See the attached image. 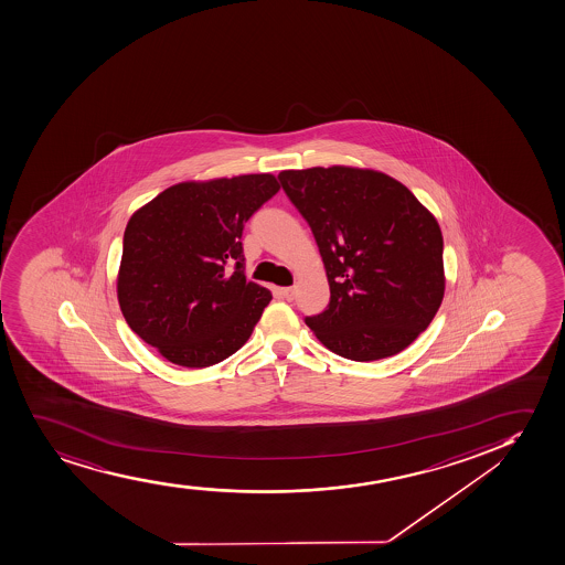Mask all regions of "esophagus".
<instances>
[{"mask_svg": "<svg viewBox=\"0 0 565 565\" xmlns=\"http://www.w3.org/2000/svg\"><path fill=\"white\" fill-rule=\"evenodd\" d=\"M279 292H281V297L286 298V300H292V298H295V287H281Z\"/></svg>", "mask_w": 565, "mask_h": 565, "instance_id": "esophagus-1", "label": "esophagus"}]
</instances>
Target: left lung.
<instances>
[{"label": "left lung", "instance_id": "obj_1", "mask_svg": "<svg viewBox=\"0 0 565 565\" xmlns=\"http://www.w3.org/2000/svg\"><path fill=\"white\" fill-rule=\"evenodd\" d=\"M278 178L310 225L329 278V305L306 318L308 327L349 361H380L406 349L444 300L436 217L383 172L313 167Z\"/></svg>", "mask_w": 565, "mask_h": 565}]
</instances>
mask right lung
<instances>
[{"label":"right lung","instance_id":"1","mask_svg":"<svg viewBox=\"0 0 565 565\" xmlns=\"http://www.w3.org/2000/svg\"><path fill=\"white\" fill-rule=\"evenodd\" d=\"M278 191L273 174L184 182L127 223L118 302L135 334L167 361L206 369L252 337L273 295L246 281L242 231Z\"/></svg>","mask_w":565,"mask_h":565}]
</instances>
